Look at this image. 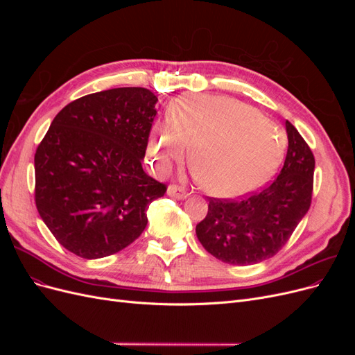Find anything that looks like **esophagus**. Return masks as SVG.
Segmentation results:
<instances>
[{"instance_id":"obj_1","label":"esophagus","mask_w":355,"mask_h":355,"mask_svg":"<svg viewBox=\"0 0 355 355\" xmlns=\"http://www.w3.org/2000/svg\"><path fill=\"white\" fill-rule=\"evenodd\" d=\"M167 194L170 196V197H175V198H178V200H184V198H187V191L182 188V187H179V185H170L168 188H167Z\"/></svg>"}]
</instances>
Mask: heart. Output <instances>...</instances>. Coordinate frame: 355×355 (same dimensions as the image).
Listing matches in <instances>:
<instances>
[{"instance_id":"1","label":"heart","mask_w":355,"mask_h":355,"mask_svg":"<svg viewBox=\"0 0 355 355\" xmlns=\"http://www.w3.org/2000/svg\"><path fill=\"white\" fill-rule=\"evenodd\" d=\"M213 197H237L263 185L286 148L282 127L253 106L222 96H187L171 103L168 125L157 124L148 157L158 173L184 159Z\"/></svg>"}]
</instances>
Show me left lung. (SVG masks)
<instances>
[{
  "label": "left lung",
  "mask_w": 355,
  "mask_h": 355,
  "mask_svg": "<svg viewBox=\"0 0 355 355\" xmlns=\"http://www.w3.org/2000/svg\"><path fill=\"white\" fill-rule=\"evenodd\" d=\"M286 159L271 184L235 200L209 197L207 216L196 232L204 249L225 263L244 266L270 259L311 206L314 154L292 123L286 121Z\"/></svg>",
  "instance_id": "8db88e82"
}]
</instances>
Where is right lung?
<instances>
[{
  "instance_id": "add662e5",
  "label": "right lung",
  "mask_w": 355,
  "mask_h": 355,
  "mask_svg": "<svg viewBox=\"0 0 355 355\" xmlns=\"http://www.w3.org/2000/svg\"><path fill=\"white\" fill-rule=\"evenodd\" d=\"M144 87L92 93L68 103L35 153V204L55 239L84 259L123 250L148 223L167 185L142 168L157 115Z\"/></svg>"
}]
</instances>
